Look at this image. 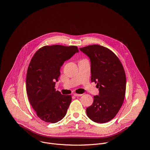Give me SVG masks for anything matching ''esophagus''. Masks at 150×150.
Masks as SVG:
<instances>
[{"label":"esophagus","mask_w":150,"mask_h":150,"mask_svg":"<svg viewBox=\"0 0 150 150\" xmlns=\"http://www.w3.org/2000/svg\"><path fill=\"white\" fill-rule=\"evenodd\" d=\"M74 95L75 96H82V94H78V93H74Z\"/></svg>","instance_id":"esophagus-1"}]
</instances>
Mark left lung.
I'll return each mask as SVG.
<instances>
[{"label": "left lung", "mask_w": 150, "mask_h": 150, "mask_svg": "<svg viewBox=\"0 0 150 150\" xmlns=\"http://www.w3.org/2000/svg\"><path fill=\"white\" fill-rule=\"evenodd\" d=\"M90 59L91 81L96 83L98 95L86 110L88 118L97 123L112 120L125 98L126 76L118 57L110 49L98 45L79 48Z\"/></svg>", "instance_id": "obj_1"}]
</instances>
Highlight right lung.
<instances>
[{"instance_id":"right-lung-1","label":"right lung","mask_w":150,"mask_h":150,"mask_svg":"<svg viewBox=\"0 0 150 150\" xmlns=\"http://www.w3.org/2000/svg\"><path fill=\"white\" fill-rule=\"evenodd\" d=\"M78 52L75 46H45L32 58L27 71L26 91L31 106L42 121L56 123L67 114L71 96L61 94L55 87L65 61Z\"/></svg>"}]
</instances>
